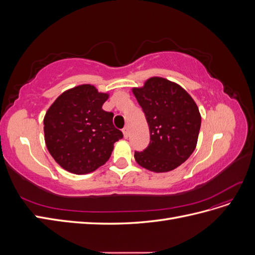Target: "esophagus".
Here are the masks:
<instances>
[{"mask_svg":"<svg viewBox=\"0 0 255 255\" xmlns=\"http://www.w3.org/2000/svg\"><path fill=\"white\" fill-rule=\"evenodd\" d=\"M122 133H123V136H125V138H128L129 136V133H128V128H125L122 129Z\"/></svg>","mask_w":255,"mask_h":255,"instance_id":"34e87169","label":"esophagus"}]
</instances>
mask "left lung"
<instances>
[{
  "label": "left lung",
  "mask_w": 255,
  "mask_h": 255,
  "mask_svg": "<svg viewBox=\"0 0 255 255\" xmlns=\"http://www.w3.org/2000/svg\"><path fill=\"white\" fill-rule=\"evenodd\" d=\"M133 94L144 113L150 143L135 151L138 165L153 172H168L182 165L195 151L201 115L180 85L163 78H151Z\"/></svg>",
  "instance_id": "obj_1"
}]
</instances>
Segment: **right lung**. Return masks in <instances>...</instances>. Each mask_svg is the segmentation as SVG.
I'll return each instance as SVG.
<instances>
[{
  "label": "right lung",
  "instance_id": "1",
  "mask_svg": "<svg viewBox=\"0 0 255 255\" xmlns=\"http://www.w3.org/2000/svg\"><path fill=\"white\" fill-rule=\"evenodd\" d=\"M109 95L92 85L63 92L44 116V140L56 163L65 170L86 174L104 165L114 143L123 137L113 125L114 114L102 110Z\"/></svg>",
  "mask_w": 255,
  "mask_h": 255
}]
</instances>
